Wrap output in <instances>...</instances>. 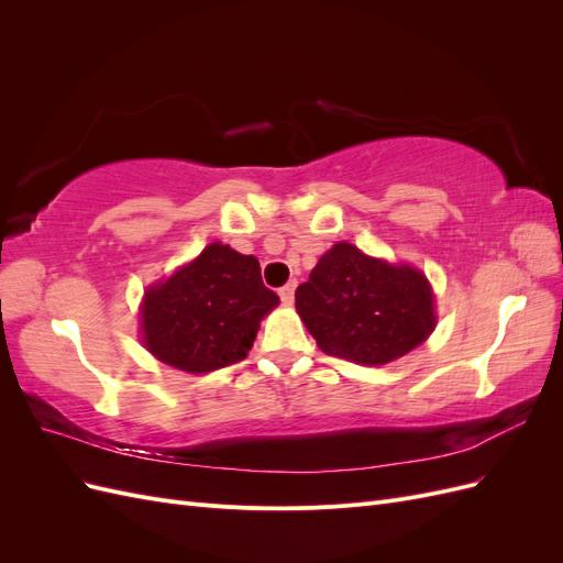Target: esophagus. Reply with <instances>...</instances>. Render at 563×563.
<instances>
[{
	"label": "esophagus",
	"mask_w": 563,
	"mask_h": 563,
	"mask_svg": "<svg viewBox=\"0 0 563 563\" xmlns=\"http://www.w3.org/2000/svg\"><path fill=\"white\" fill-rule=\"evenodd\" d=\"M294 294H296V282H288L286 286L279 288V298L284 305H291L294 302Z\"/></svg>",
	"instance_id": "1"
}]
</instances>
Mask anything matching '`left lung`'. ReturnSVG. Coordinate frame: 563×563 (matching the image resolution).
Here are the masks:
<instances>
[{
  "instance_id": "1",
  "label": "left lung",
  "mask_w": 563,
  "mask_h": 563,
  "mask_svg": "<svg viewBox=\"0 0 563 563\" xmlns=\"http://www.w3.org/2000/svg\"><path fill=\"white\" fill-rule=\"evenodd\" d=\"M296 310L321 352L364 366L399 360L434 331V296L411 265L340 242L296 288Z\"/></svg>"
}]
</instances>
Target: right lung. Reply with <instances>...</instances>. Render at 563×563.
<instances>
[{"label":"right lung","mask_w":563,"mask_h":563,"mask_svg":"<svg viewBox=\"0 0 563 563\" xmlns=\"http://www.w3.org/2000/svg\"><path fill=\"white\" fill-rule=\"evenodd\" d=\"M277 302L279 296L263 284L258 258L216 242L147 288L143 343L168 366L209 373L244 360L261 319Z\"/></svg>","instance_id":"right-lung-1"}]
</instances>
